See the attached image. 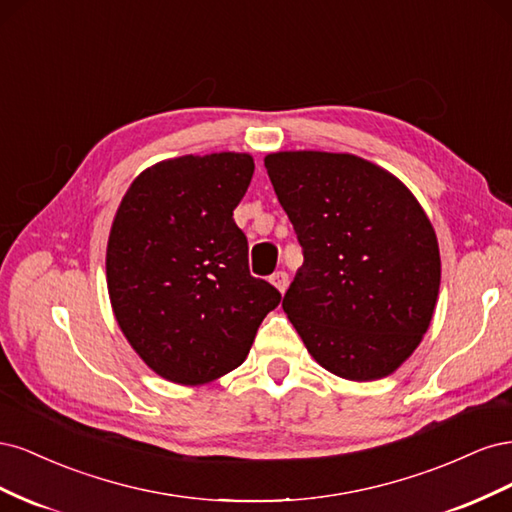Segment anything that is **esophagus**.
Instances as JSON below:
<instances>
[{
	"instance_id": "1",
	"label": "esophagus",
	"mask_w": 512,
	"mask_h": 512,
	"mask_svg": "<svg viewBox=\"0 0 512 512\" xmlns=\"http://www.w3.org/2000/svg\"><path fill=\"white\" fill-rule=\"evenodd\" d=\"M269 282L280 290V292H286V288H288V273L286 271H275L271 277H269Z\"/></svg>"
}]
</instances>
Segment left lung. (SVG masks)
Listing matches in <instances>:
<instances>
[{
	"label": "left lung",
	"mask_w": 512,
	"mask_h": 512,
	"mask_svg": "<svg viewBox=\"0 0 512 512\" xmlns=\"http://www.w3.org/2000/svg\"><path fill=\"white\" fill-rule=\"evenodd\" d=\"M265 168L303 247L282 307L307 352L346 380L393 374L440 292L427 213L389 170L352 153L277 151Z\"/></svg>",
	"instance_id": "1"
}]
</instances>
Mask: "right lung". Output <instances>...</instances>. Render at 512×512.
I'll list each match as a JSON object with an SVG mask.
<instances>
[{"label": "right lung", "instance_id": "obj_1", "mask_svg": "<svg viewBox=\"0 0 512 512\" xmlns=\"http://www.w3.org/2000/svg\"><path fill=\"white\" fill-rule=\"evenodd\" d=\"M250 153L181 156L145 168L115 213L106 284L121 333L168 382L198 386L237 369L282 294L250 275L232 220Z\"/></svg>", "mask_w": 512, "mask_h": 512}]
</instances>
